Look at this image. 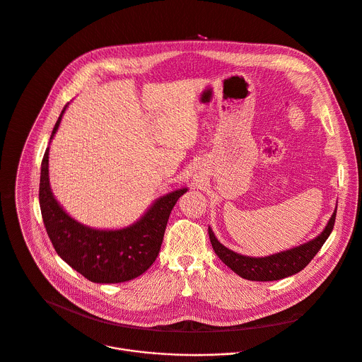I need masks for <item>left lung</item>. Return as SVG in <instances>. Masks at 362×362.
I'll return each mask as SVG.
<instances>
[{"label":"left lung","mask_w":362,"mask_h":362,"mask_svg":"<svg viewBox=\"0 0 362 362\" xmlns=\"http://www.w3.org/2000/svg\"><path fill=\"white\" fill-rule=\"evenodd\" d=\"M335 215L337 209L331 215L324 230L315 239L297 247H293L290 250L270 255L266 257H250L232 252L215 238L211 228H208V233L212 247L218 257L236 274L253 281H273L298 273L311 262V259L317 255V252L321 249V246L329 236L334 228Z\"/></svg>","instance_id":"8db88e82"}]
</instances>
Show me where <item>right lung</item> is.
Instances as JSON below:
<instances>
[{
	"mask_svg": "<svg viewBox=\"0 0 362 362\" xmlns=\"http://www.w3.org/2000/svg\"><path fill=\"white\" fill-rule=\"evenodd\" d=\"M65 105L54 130V139ZM47 148L40 181V205L44 225L57 253L76 272L93 283H122L143 274L157 259L170 214L187 188L158 198L133 225L117 230L88 228L71 218L55 199L49 185Z\"/></svg>",
	"mask_w": 362,
	"mask_h": 362,
	"instance_id": "right-lung-1",
	"label": "right lung"
}]
</instances>
